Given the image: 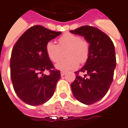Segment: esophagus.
I'll list each match as a JSON object with an SVG mask.
<instances>
[{"label":"esophagus","instance_id":"esophagus-1","mask_svg":"<svg viewBox=\"0 0 128 128\" xmlns=\"http://www.w3.org/2000/svg\"><path fill=\"white\" fill-rule=\"evenodd\" d=\"M66 74V72H63V71H62V72H60V75H61V76H64Z\"/></svg>","mask_w":128,"mask_h":128}]
</instances>
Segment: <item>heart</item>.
Masks as SVG:
<instances>
[{
  "instance_id": "heart-1",
  "label": "heart",
  "mask_w": 128,
  "mask_h": 128,
  "mask_svg": "<svg viewBox=\"0 0 128 128\" xmlns=\"http://www.w3.org/2000/svg\"><path fill=\"white\" fill-rule=\"evenodd\" d=\"M58 45L54 42H49L46 45V51L49 59L57 62L66 51L67 58L58 62L55 65L56 68L62 71H70L78 68L79 62L84 63L88 58L90 46L86 40H82L79 36L66 33L58 40Z\"/></svg>"
}]
</instances>
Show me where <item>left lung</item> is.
<instances>
[{"instance_id":"left-lung-1","label":"left lung","mask_w":128,"mask_h":128,"mask_svg":"<svg viewBox=\"0 0 128 128\" xmlns=\"http://www.w3.org/2000/svg\"><path fill=\"white\" fill-rule=\"evenodd\" d=\"M70 32L84 36L89 43L88 58L84 66L75 72L71 84L74 98L85 104H92L102 98L110 88L116 68V54L114 43L100 29L84 26ZM84 72V77L78 75Z\"/></svg>"}]
</instances>
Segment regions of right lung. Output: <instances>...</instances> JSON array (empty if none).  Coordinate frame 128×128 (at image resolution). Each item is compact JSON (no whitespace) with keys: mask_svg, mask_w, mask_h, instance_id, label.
<instances>
[{"mask_svg":"<svg viewBox=\"0 0 128 128\" xmlns=\"http://www.w3.org/2000/svg\"><path fill=\"white\" fill-rule=\"evenodd\" d=\"M60 34L42 26H34L18 38L12 49L10 76L13 88L27 104H42L54 93L60 72L54 70L46 45ZM46 70L50 72L49 76L43 74Z\"/></svg>","mask_w":128,"mask_h":128,"instance_id":"add662e5","label":"right lung"}]
</instances>
